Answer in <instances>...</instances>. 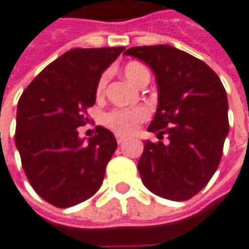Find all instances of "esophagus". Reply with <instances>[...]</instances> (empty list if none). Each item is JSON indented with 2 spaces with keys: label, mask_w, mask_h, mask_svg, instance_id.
<instances>
[{
  "label": "esophagus",
  "mask_w": 249,
  "mask_h": 249,
  "mask_svg": "<svg viewBox=\"0 0 249 249\" xmlns=\"http://www.w3.org/2000/svg\"><path fill=\"white\" fill-rule=\"evenodd\" d=\"M116 140H117V142H119V144H123V142H125V137L124 136H116Z\"/></svg>",
  "instance_id": "34e87169"
}]
</instances>
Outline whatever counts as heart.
I'll list each match as a JSON object with an SVG mask.
<instances>
[{"label":"heart","instance_id":"heart-1","mask_svg":"<svg viewBox=\"0 0 249 249\" xmlns=\"http://www.w3.org/2000/svg\"><path fill=\"white\" fill-rule=\"evenodd\" d=\"M125 78L133 85H139L140 79L145 74H148V70L137 62H129L124 66ZM107 83V72L101 74L98 82L95 85V95L97 98H101L105 93V88ZM149 110L145 107H114L112 110L107 112L102 116V124L107 129L114 132L120 136H128L137 129L139 124L148 120Z\"/></svg>","mask_w":249,"mask_h":249}]
</instances>
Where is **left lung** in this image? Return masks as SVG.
<instances>
[{
  "mask_svg": "<svg viewBox=\"0 0 249 249\" xmlns=\"http://www.w3.org/2000/svg\"><path fill=\"white\" fill-rule=\"evenodd\" d=\"M125 55L148 64L159 91L148 130L160 142H144L137 163L142 183L167 199H190L221 160L229 130L227 91L205 62L171 46L132 47Z\"/></svg>",
  "mask_w": 249,
  "mask_h": 249,
  "instance_id": "1",
  "label": "left lung"
}]
</instances>
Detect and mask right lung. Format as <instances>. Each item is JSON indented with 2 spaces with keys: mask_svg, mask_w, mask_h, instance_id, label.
<instances>
[{
  "mask_svg": "<svg viewBox=\"0 0 249 249\" xmlns=\"http://www.w3.org/2000/svg\"><path fill=\"white\" fill-rule=\"evenodd\" d=\"M124 50H70L48 64L18 100L15 142L24 173L40 197L56 208L83 202L104 182L116 137L98 125L83 142L76 128L89 121L102 71Z\"/></svg>",
  "mask_w": 249,
  "mask_h": 249,
  "instance_id": "add662e5",
  "label": "right lung"
}]
</instances>
